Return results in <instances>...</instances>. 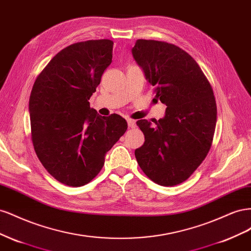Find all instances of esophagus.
Segmentation results:
<instances>
[{
	"label": "esophagus",
	"mask_w": 251,
	"mask_h": 251,
	"mask_svg": "<svg viewBox=\"0 0 251 251\" xmlns=\"http://www.w3.org/2000/svg\"><path fill=\"white\" fill-rule=\"evenodd\" d=\"M126 121H127V125H128V126L132 127V128L136 127V123H135V120H133V119H130V118H128Z\"/></svg>",
	"instance_id": "esophagus-1"
}]
</instances>
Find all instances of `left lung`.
Segmentation results:
<instances>
[{
  "instance_id": "1",
  "label": "left lung",
  "mask_w": 251,
  "mask_h": 251,
  "mask_svg": "<svg viewBox=\"0 0 251 251\" xmlns=\"http://www.w3.org/2000/svg\"><path fill=\"white\" fill-rule=\"evenodd\" d=\"M156 100L166 105L162 118L138 120L144 143L135 150L143 173L163 186L191 177L210 149L217 105L209 81L196 60L173 44L137 40L132 48Z\"/></svg>"
}]
</instances>
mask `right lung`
<instances>
[{
	"mask_svg": "<svg viewBox=\"0 0 251 251\" xmlns=\"http://www.w3.org/2000/svg\"><path fill=\"white\" fill-rule=\"evenodd\" d=\"M113 42L70 45L37 76L29 100L31 138L44 168L60 183L82 186L100 172L125 134V118L98 115L89 100L112 63Z\"/></svg>",
	"mask_w": 251,
	"mask_h": 251,
	"instance_id": "obj_1",
	"label": "right lung"
}]
</instances>
